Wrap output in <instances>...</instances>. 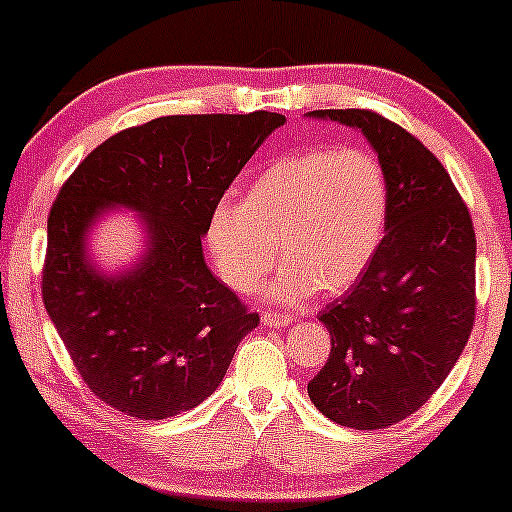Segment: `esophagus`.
I'll return each instance as SVG.
<instances>
[{"label": "esophagus", "instance_id": "1", "mask_svg": "<svg viewBox=\"0 0 512 512\" xmlns=\"http://www.w3.org/2000/svg\"><path fill=\"white\" fill-rule=\"evenodd\" d=\"M291 322V317L286 313H276V310H264L262 313V325L267 327H286Z\"/></svg>", "mask_w": 512, "mask_h": 512}]
</instances>
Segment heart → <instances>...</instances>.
<instances>
[{"label": "heart", "mask_w": 512, "mask_h": 512, "mask_svg": "<svg viewBox=\"0 0 512 512\" xmlns=\"http://www.w3.org/2000/svg\"><path fill=\"white\" fill-rule=\"evenodd\" d=\"M390 214L383 163L368 149H305L276 158L243 202L223 199L207 240L231 289L252 293L284 257L269 296L298 303L320 289L342 293L378 255Z\"/></svg>", "instance_id": "1"}]
</instances>
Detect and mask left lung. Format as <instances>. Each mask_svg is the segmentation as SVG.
Returning a JSON list of instances; mask_svg holds the SVG:
<instances>
[{"label": "left lung", "mask_w": 512, "mask_h": 512, "mask_svg": "<svg viewBox=\"0 0 512 512\" xmlns=\"http://www.w3.org/2000/svg\"><path fill=\"white\" fill-rule=\"evenodd\" d=\"M313 115L361 129L390 185L378 255L317 315L332 349L308 383L327 419L375 431L424 407L460 358L477 310V238L448 170L414 134L373 110Z\"/></svg>", "instance_id": "8db88e82"}]
</instances>
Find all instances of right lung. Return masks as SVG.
I'll use <instances>...</instances> for the list:
<instances>
[{
  "mask_svg": "<svg viewBox=\"0 0 512 512\" xmlns=\"http://www.w3.org/2000/svg\"><path fill=\"white\" fill-rule=\"evenodd\" d=\"M286 117L168 115L105 139L64 180L48 216L43 303L81 380L101 402L156 421L219 387L260 315L209 272L202 236L240 168ZM145 214L150 255L117 280L85 262L103 206Z\"/></svg>",
  "mask_w": 512,
  "mask_h": 512,
  "instance_id": "right-lung-1",
  "label": "right lung"
}]
</instances>
